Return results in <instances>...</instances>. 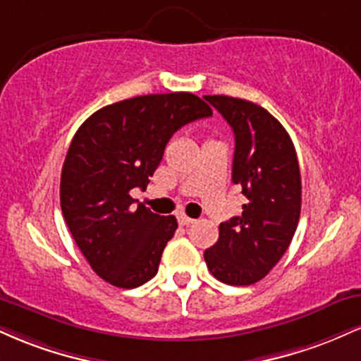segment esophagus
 Segmentation results:
<instances>
[{"mask_svg": "<svg viewBox=\"0 0 361 361\" xmlns=\"http://www.w3.org/2000/svg\"><path fill=\"white\" fill-rule=\"evenodd\" d=\"M178 222H180V226H190V224L195 222V219L188 217L185 214H178Z\"/></svg>", "mask_w": 361, "mask_h": 361, "instance_id": "34e87169", "label": "esophagus"}]
</instances>
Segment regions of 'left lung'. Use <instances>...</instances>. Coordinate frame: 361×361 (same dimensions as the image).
<instances>
[{
    "mask_svg": "<svg viewBox=\"0 0 361 361\" xmlns=\"http://www.w3.org/2000/svg\"><path fill=\"white\" fill-rule=\"evenodd\" d=\"M204 98L233 128V181L247 198L241 215L219 226L205 263L222 283L252 285L279 263L295 234L302 204L297 152L288 132L263 106L222 94Z\"/></svg>",
    "mask_w": 361,
    "mask_h": 361,
    "instance_id": "1",
    "label": "left lung"
}]
</instances>
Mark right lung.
Segmentation results:
<instances>
[{"label":"right lung","mask_w":361,"mask_h":361,"mask_svg":"<svg viewBox=\"0 0 361 361\" xmlns=\"http://www.w3.org/2000/svg\"><path fill=\"white\" fill-rule=\"evenodd\" d=\"M212 115L192 93L146 94L106 105L78 128L61 173V209L90 267L120 288H135L157 273L178 227L130 197L146 190L173 134Z\"/></svg>","instance_id":"1"}]
</instances>
